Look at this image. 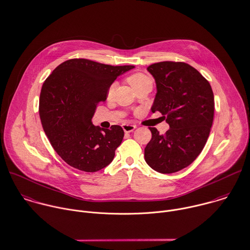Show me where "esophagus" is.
Returning a JSON list of instances; mask_svg holds the SVG:
<instances>
[{"label":"esophagus","mask_w":250,"mask_h":250,"mask_svg":"<svg viewBox=\"0 0 250 250\" xmlns=\"http://www.w3.org/2000/svg\"><path fill=\"white\" fill-rule=\"evenodd\" d=\"M136 128V125H123V129L125 130V132H131Z\"/></svg>","instance_id":"esophagus-1"}]
</instances>
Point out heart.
<instances>
[{
	"mask_svg": "<svg viewBox=\"0 0 250 250\" xmlns=\"http://www.w3.org/2000/svg\"><path fill=\"white\" fill-rule=\"evenodd\" d=\"M126 81L135 90H137L140 87H143L145 85H152V83H153L152 79L149 76H147L144 73H140V72L131 74L130 76H128L126 78ZM115 86H116L115 83L110 84V86L107 89V98H110L113 95L114 90H115Z\"/></svg>",
	"mask_w": 250,
	"mask_h": 250,
	"instance_id": "b5f03b06",
	"label": "heart"
}]
</instances>
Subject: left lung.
Here are the masks:
<instances>
[{
    "label": "left lung",
    "instance_id": "obj_1",
    "mask_svg": "<svg viewBox=\"0 0 250 250\" xmlns=\"http://www.w3.org/2000/svg\"><path fill=\"white\" fill-rule=\"evenodd\" d=\"M147 70L157 83L152 112L169 125L165 134L149 127L145 161L156 171L173 173L190 166L203 151L213 123L214 95L208 81L185 62L163 61Z\"/></svg>",
    "mask_w": 250,
    "mask_h": 250
}]
</instances>
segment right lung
<instances>
[{"mask_svg":"<svg viewBox=\"0 0 250 250\" xmlns=\"http://www.w3.org/2000/svg\"><path fill=\"white\" fill-rule=\"evenodd\" d=\"M133 67L74 58L58 65L43 82L39 104L42 125L69 166L96 172L113 161L125 135L122 126L104 129L94 126L91 119L97 105L106 100L110 84Z\"/></svg>","mask_w":250,"mask_h":250,"instance_id":"add662e5","label":"right lung"}]
</instances>
